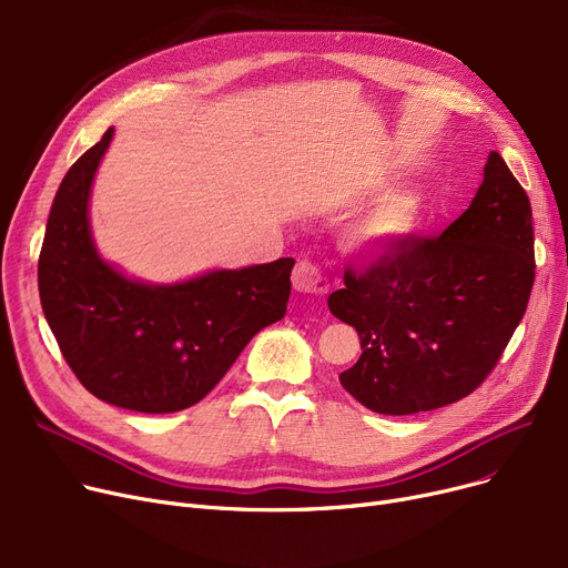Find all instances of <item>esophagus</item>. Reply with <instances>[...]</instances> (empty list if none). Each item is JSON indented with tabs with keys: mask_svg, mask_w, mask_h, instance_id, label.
<instances>
[{
	"mask_svg": "<svg viewBox=\"0 0 568 568\" xmlns=\"http://www.w3.org/2000/svg\"><path fill=\"white\" fill-rule=\"evenodd\" d=\"M292 285L296 292L322 296V294H326V290H329V278H326L324 268L317 262L302 260V262H296L292 268Z\"/></svg>",
	"mask_w": 568,
	"mask_h": 568,
	"instance_id": "esophagus-1",
	"label": "esophagus"
}]
</instances>
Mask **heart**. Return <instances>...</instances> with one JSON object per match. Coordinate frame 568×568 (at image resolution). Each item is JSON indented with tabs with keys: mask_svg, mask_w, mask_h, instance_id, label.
I'll return each instance as SVG.
<instances>
[{
	"mask_svg": "<svg viewBox=\"0 0 568 568\" xmlns=\"http://www.w3.org/2000/svg\"><path fill=\"white\" fill-rule=\"evenodd\" d=\"M424 223V200L416 193H396L379 202L352 227L349 242L356 248L386 251L407 242Z\"/></svg>",
	"mask_w": 568,
	"mask_h": 568,
	"instance_id": "heart-1",
	"label": "heart"
}]
</instances>
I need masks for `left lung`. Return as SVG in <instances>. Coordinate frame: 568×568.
Instances as JSON below:
<instances>
[{
  "mask_svg": "<svg viewBox=\"0 0 568 568\" xmlns=\"http://www.w3.org/2000/svg\"><path fill=\"white\" fill-rule=\"evenodd\" d=\"M531 204L490 152L469 209L439 236L414 234L366 268L347 266L329 311L362 356L341 384L379 414H416L469 396L497 366L534 285Z\"/></svg>",
  "mask_w": 568,
  "mask_h": 568,
  "instance_id": "1",
  "label": "left lung"
}]
</instances>
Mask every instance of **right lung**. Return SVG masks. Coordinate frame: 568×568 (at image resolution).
<instances>
[{
	"mask_svg": "<svg viewBox=\"0 0 568 568\" xmlns=\"http://www.w3.org/2000/svg\"><path fill=\"white\" fill-rule=\"evenodd\" d=\"M112 129L71 165L54 195L39 255L45 320L69 368L110 405L168 414L200 403L248 341L287 311L292 257L144 285L105 264L87 200Z\"/></svg>",
	"mask_w": 568,
	"mask_h": 568,
	"instance_id": "right-lung-1",
	"label": "right lung"
}]
</instances>
